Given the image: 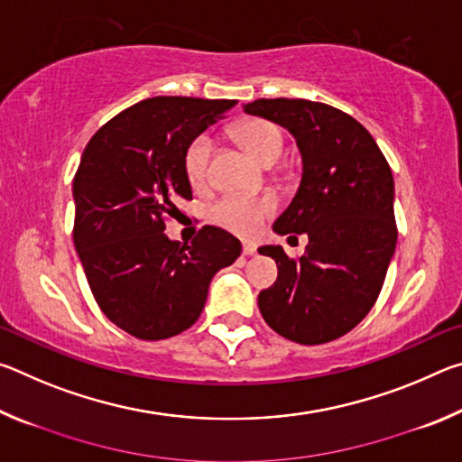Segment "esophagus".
<instances>
[{"instance_id": "34e87169", "label": "esophagus", "mask_w": 462, "mask_h": 462, "mask_svg": "<svg viewBox=\"0 0 462 462\" xmlns=\"http://www.w3.org/2000/svg\"><path fill=\"white\" fill-rule=\"evenodd\" d=\"M242 253H245V256H254L256 246L250 245V242H245V246H242Z\"/></svg>"}]
</instances>
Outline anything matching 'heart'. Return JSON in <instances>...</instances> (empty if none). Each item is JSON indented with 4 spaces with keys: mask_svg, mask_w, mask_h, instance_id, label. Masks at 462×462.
<instances>
[{
    "mask_svg": "<svg viewBox=\"0 0 462 462\" xmlns=\"http://www.w3.org/2000/svg\"><path fill=\"white\" fill-rule=\"evenodd\" d=\"M242 146L263 165H273L283 152L285 138L275 124L267 120H250L242 124L236 132ZM214 143L208 134L195 136L187 146L183 156L185 175L191 185H201L208 177L209 156ZM273 201L269 198H245V195H224L208 208L209 222L220 228L238 234V236H254L263 222L273 214Z\"/></svg>",
    "mask_w": 462,
    "mask_h": 462,
    "instance_id": "1",
    "label": "heart"
}]
</instances>
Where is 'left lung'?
I'll return each mask as SVG.
<instances>
[{
  "label": "left lung",
  "instance_id": "obj_1",
  "mask_svg": "<svg viewBox=\"0 0 462 462\" xmlns=\"http://www.w3.org/2000/svg\"><path fill=\"white\" fill-rule=\"evenodd\" d=\"M291 132L301 152V181L273 230L306 234V254L289 259L261 246L279 275L259 293L273 330L300 344L340 338L377 301L397 245L393 175L363 124L310 99H256L245 106Z\"/></svg>",
  "mask_w": 462,
  "mask_h": 462
}]
</instances>
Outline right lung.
<instances>
[{
    "label": "right lung",
    "mask_w": 462,
    "mask_h": 462,
    "mask_svg": "<svg viewBox=\"0 0 462 462\" xmlns=\"http://www.w3.org/2000/svg\"><path fill=\"white\" fill-rule=\"evenodd\" d=\"M236 99L151 97L104 124L73 179V240L97 306L124 332L165 340L195 324L209 281L242 253L203 226L191 245L171 240L167 217L191 199L183 156Z\"/></svg>",
    "instance_id": "obj_1"
}]
</instances>
